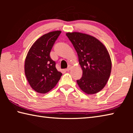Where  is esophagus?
I'll return each mask as SVG.
<instances>
[{
    "label": "esophagus",
    "mask_w": 133,
    "mask_h": 133,
    "mask_svg": "<svg viewBox=\"0 0 133 133\" xmlns=\"http://www.w3.org/2000/svg\"><path fill=\"white\" fill-rule=\"evenodd\" d=\"M71 69V66H70V65H69V66H68V67H67V68L66 69V70L67 71H69V70H70Z\"/></svg>",
    "instance_id": "34e87169"
}]
</instances>
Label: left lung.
Masks as SVG:
<instances>
[{"label":"left lung","instance_id":"8db88e82","mask_svg":"<svg viewBox=\"0 0 133 133\" xmlns=\"http://www.w3.org/2000/svg\"><path fill=\"white\" fill-rule=\"evenodd\" d=\"M78 57L83 70L77 83L85 93H98L106 84L111 70V62L105 47L96 38L78 32L67 33Z\"/></svg>","mask_w":133,"mask_h":133}]
</instances>
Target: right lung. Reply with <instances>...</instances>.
<instances>
[{
    "instance_id": "right-lung-1",
    "label": "right lung",
    "mask_w": 133,
    "mask_h": 133,
    "mask_svg": "<svg viewBox=\"0 0 133 133\" xmlns=\"http://www.w3.org/2000/svg\"><path fill=\"white\" fill-rule=\"evenodd\" d=\"M61 31L43 35L32 45L27 55L24 72L29 84L37 93L45 94L57 84L62 76L56 68L50 53Z\"/></svg>"
}]
</instances>
